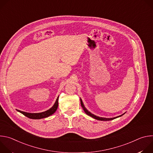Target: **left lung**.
<instances>
[{"mask_svg":"<svg viewBox=\"0 0 153 153\" xmlns=\"http://www.w3.org/2000/svg\"><path fill=\"white\" fill-rule=\"evenodd\" d=\"M80 104H81V106H82V108H83V110H84V111L85 112V113L87 114V115H88V116H91V117H92L93 118H94V119H97V120H102V121H108V120H113V119H116V118H117V117H120V116H123L125 113H123V114H122V115H120V116H117V117H113V118H105V117H99V116H96V115H94V114H92L91 113H90V111H88V110H86V108L85 107V106H84V105H83V102H82V99H80Z\"/></svg>","mask_w":153,"mask_h":153,"instance_id":"left-lung-1","label":"left lung"}]
</instances>
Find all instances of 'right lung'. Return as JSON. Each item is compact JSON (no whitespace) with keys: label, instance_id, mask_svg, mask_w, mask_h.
Returning a JSON list of instances; mask_svg holds the SVG:
<instances>
[{"label":"right lung","instance_id":"obj_1","mask_svg":"<svg viewBox=\"0 0 153 153\" xmlns=\"http://www.w3.org/2000/svg\"><path fill=\"white\" fill-rule=\"evenodd\" d=\"M58 100H59V96L57 98L55 103L54 104V105L50 108L48 110L45 111L44 112H42V113H27V112H24V111H22L20 110H17L19 112H20V113L23 114L24 116H25L26 117L30 118V119H43V118H45L51 115H52L53 114H54L56 111L57 110V107H58Z\"/></svg>","mask_w":153,"mask_h":153}]
</instances>
